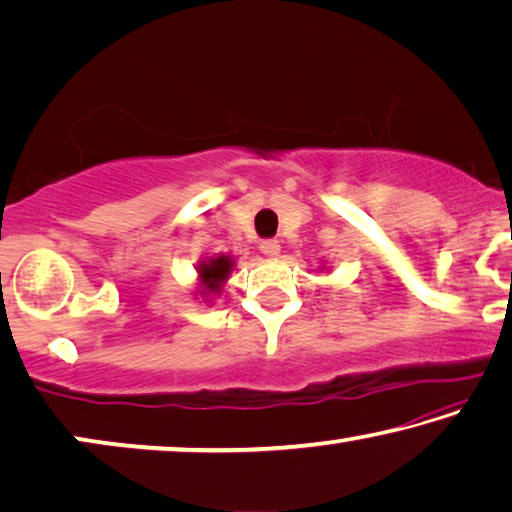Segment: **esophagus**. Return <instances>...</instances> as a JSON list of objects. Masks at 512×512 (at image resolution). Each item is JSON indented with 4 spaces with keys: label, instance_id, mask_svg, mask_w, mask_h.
I'll list each match as a JSON object with an SVG mask.
<instances>
[{
    "label": "esophagus",
    "instance_id": "1",
    "mask_svg": "<svg viewBox=\"0 0 512 512\" xmlns=\"http://www.w3.org/2000/svg\"><path fill=\"white\" fill-rule=\"evenodd\" d=\"M261 251L268 258H274V256L279 254V242L277 240H263L261 242Z\"/></svg>",
    "mask_w": 512,
    "mask_h": 512
}]
</instances>
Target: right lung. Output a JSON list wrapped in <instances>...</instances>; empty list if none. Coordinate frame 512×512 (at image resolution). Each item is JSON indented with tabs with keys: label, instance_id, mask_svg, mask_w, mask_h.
I'll use <instances>...</instances> for the list:
<instances>
[{
	"label": "right lung",
	"instance_id": "add662e5",
	"mask_svg": "<svg viewBox=\"0 0 512 512\" xmlns=\"http://www.w3.org/2000/svg\"><path fill=\"white\" fill-rule=\"evenodd\" d=\"M231 270H233V258H228V256L207 258V261L198 265V279H201L203 295L219 293L221 284L228 279V272Z\"/></svg>",
	"mask_w": 512,
	"mask_h": 512
}]
</instances>
